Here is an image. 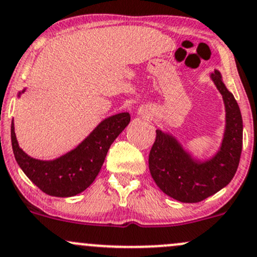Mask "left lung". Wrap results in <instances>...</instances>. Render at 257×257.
<instances>
[{
    "instance_id": "obj_1",
    "label": "left lung",
    "mask_w": 257,
    "mask_h": 257,
    "mask_svg": "<svg viewBox=\"0 0 257 257\" xmlns=\"http://www.w3.org/2000/svg\"><path fill=\"white\" fill-rule=\"evenodd\" d=\"M212 80L225 103L226 128L220 150L206 163H196L176 140L161 131L149 154L151 177L164 193L183 203H197L225 187L235 175L242 149V118L234 96L219 71Z\"/></svg>"
}]
</instances>
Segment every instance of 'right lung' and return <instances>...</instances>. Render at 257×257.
Segmentation results:
<instances>
[{
    "mask_svg": "<svg viewBox=\"0 0 257 257\" xmlns=\"http://www.w3.org/2000/svg\"><path fill=\"white\" fill-rule=\"evenodd\" d=\"M131 121L129 113L112 115L66 155L53 161L36 160L18 147L15 125L11 140L16 161L27 177L43 192L54 197H71L85 191L98 175L109 147Z\"/></svg>",
    "mask_w": 257,
    "mask_h": 257,
    "instance_id": "obj_1",
    "label": "right lung"
}]
</instances>
